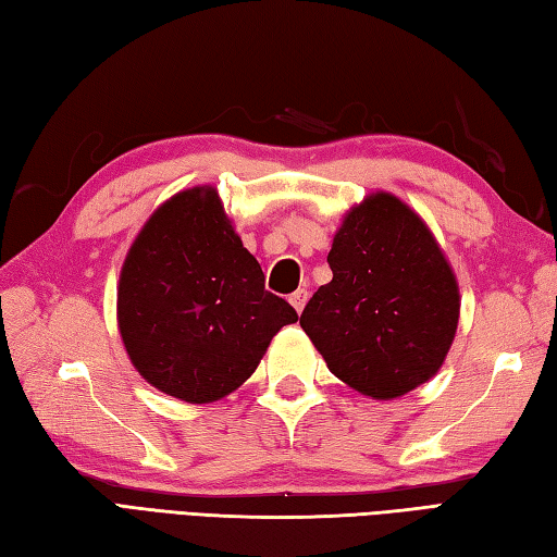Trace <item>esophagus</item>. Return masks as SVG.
Segmentation results:
<instances>
[{"label": "esophagus", "instance_id": "obj_1", "mask_svg": "<svg viewBox=\"0 0 557 557\" xmlns=\"http://www.w3.org/2000/svg\"><path fill=\"white\" fill-rule=\"evenodd\" d=\"M308 298H310V293L305 290V288H300V290H295V293H290V298H288V302L293 305L295 308V312H302V308H305V302H308Z\"/></svg>", "mask_w": 557, "mask_h": 557}]
</instances>
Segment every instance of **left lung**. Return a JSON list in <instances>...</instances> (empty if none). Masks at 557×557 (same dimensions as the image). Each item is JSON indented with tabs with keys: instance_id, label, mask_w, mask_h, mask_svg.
<instances>
[{
	"instance_id": "obj_1",
	"label": "left lung",
	"mask_w": 557,
	"mask_h": 557,
	"mask_svg": "<svg viewBox=\"0 0 557 557\" xmlns=\"http://www.w3.org/2000/svg\"><path fill=\"white\" fill-rule=\"evenodd\" d=\"M300 326L326 368L377 401L421 387L445 362L459 324V283L433 231L392 191L346 211Z\"/></svg>"
}]
</instances>
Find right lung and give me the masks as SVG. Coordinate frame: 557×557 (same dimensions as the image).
<instances>
[{
    "instance_id": "obj_1",
    "label": "right lung",
    "mask_w": 557,
    "mask_h": 557,
    "mask_svg": "<svg viewBox=\"0 0 557 557\" xmlns=\"http://www.w3.org/2000/svg\"><path fill=\"white\" fill-rule=\"evenodd\" d=\"M298 314L264 290L219 189L199 185L158 207L120 271L117 326L141 377L187 404H211L249 380Z\"/></svg>"
}]
</instances>
